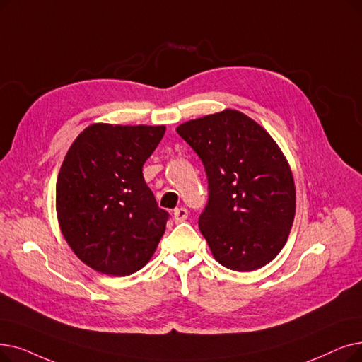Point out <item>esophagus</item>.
<instances>
[{
  "mask_svg": "<svg viewBox=\"0 0 362 362\" xmlns=\"http://www.w3.org/2000/svg\"><path fill=\"white\" fill-rule=\"evenodd\" d=\"M186 218H187V210L185 207H179L175 210V213H173V220H175L176 223L185 222Z\"/></svg>",
  "mask_w": 362,
  "mask_h": 362,
  "instance_id": "obj_1",
  "label": "esophagus"
}]
</instances>
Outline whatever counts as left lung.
<instances>
[{
	"label": "left lung",
	"instance_id": "obj_1",
	"mask_svg": "<svg viewBox=\"0 0 362 362\" xmlns=\"http://www.w3.org/2000/svg\"><path fill=\"white\" fill-rule=\"evenodd\" d=\"M198 153L209 179L199 230L213 257L250 272L286 245L296 214L290 164L271 134L245 114L225 109L176 129Z\"/></svg>",
	"mask_w": 362,
	"mask_h": 362
}]
</instances>
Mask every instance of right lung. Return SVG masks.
<instances>
[{"label": "right lung", "instance_id": "1", "mask_svg": "<svg viewBox=\"0 0 362 362\" xmlns=\"http://www.w3.org/2000/svg\"><path fill=\"white\" fill-rule=\"evenodd\" d=\"M165 125L96 122L74 140L56 182L62 235L91 269L127 276L151 260L168 213L144 179Z\"/></svg>", "mask_w": 362, "mask_h": 362}]
</instances>
